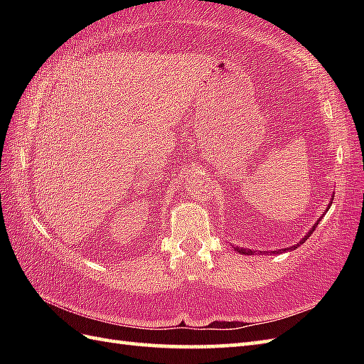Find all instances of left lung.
Returning a JSON list of instances; mask_svg holds the SVG:
<instances>
[{
    "label": "left lung",
    "instance_id": "obj_1",
    "mask_svg": "<svg viewBox=\"0 0 364 364\" xmlns=\"http://www.w3.org/2000/svg\"><path fill=\"white\" fill-rule=\"evenodd\" d=\"M333 197H335V192H333V194H331V198H330V203H328V206H327V210H326V213H327V211L330 210V206H331V203H333ZM322 218H323V214L321 215V219H322ZM321 219H318V222H316V223H314V225H313V228H311L310 231H308V233H306V235H305L304 237H301V239H300V241H299L297 244H294L292 247H288V249L272 250V253H277V255H278V253H283V252H288V250H296L299 245H301V244H304V242L306 241V239L311 236V233H313V231L316 230V227H318V223H319V220H321ZM235 250H236L237 253H241V255H255V253H257V250H250V249H241V247H235ZM259 253L262 255V253H264V252H261V250H259ZM259 253H258V255H259Z\"/></svg>",
    "mask_w": 364,
    "mask_h": 364
}]
</instances>
